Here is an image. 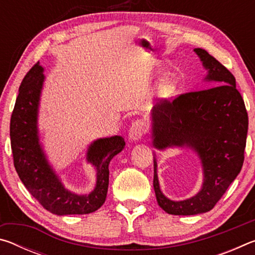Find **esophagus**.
<instances>
[{
  "label": "esophagus",
  "instance_id": "obj_1",
  "mask_svg": "<svg viewBox=\"0 0 255 255\" xmlns=\"http://www.w3.org/2000/svg\"><path fill=\"white\" fill-rule=\"evenodd\" d=\"M146 131H147V125L144 120H136L131 124L130 129H129V140L137 141L141 139V137L145 135Z\"/></svg>",
  "mask_w": 255,
  "mask_h": 255
}]
</instances>
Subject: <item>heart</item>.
<instances>
[{"label":"heart","mask_w":255,"mask_h":255,"mask_svg":"<svg viewBox=\"0 0 255 255\" xmlns=\"http://www.w3.org/2000/svg\"><path fill=\"white\" fill-rule=\"evenodd\" d=\"M175 85L176 83L173 77H166L158 85V94L161 97H167L169 94L173 92Z\"/></svg>","instance_id":"b5f03b06"}]
</instances>
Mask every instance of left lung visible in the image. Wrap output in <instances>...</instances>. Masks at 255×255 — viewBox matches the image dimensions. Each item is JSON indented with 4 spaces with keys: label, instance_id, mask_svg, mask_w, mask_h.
<instances>
[{
    "label": "left lung",
    "instance_id": "8db88e82",
    "mask_svg": "<svg viewBox=\"0 0 255 255\" xmlns=\"http://www.w3.org/2000/svg\"><path fill=\"white\" fill-rule=\"evenodd\" d=\"M193 51L207 71L205 81L213 82V88L181 94L172 102L159 101L150 111L154 147L190 148L202 167L199 191L175 201L161 191L154 157L155 196L170 215H198L213 209L241 172L247 145L248 112L234 75L205 49Z\"/></svg>",
    "mask_w": 255,
    "mask_h": 255
}]
</instances>
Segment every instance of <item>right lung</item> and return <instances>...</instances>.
Segmentation results:
<instances>
[{"label":"right lung","instance_id":"add662e5","mask_svg":"<svg viewBox=\"0 0 255 255\" xmlns=\"http://www.w3.org/2000/svg\"><path fill=\"white\" fill-rule=\"evenodd\" d=\"M45 75L36 64L21 83L10 123L11 148L14 167L28 191L51 214L84 215L105 204L109 185V164L124 149L122 136L99 138L86 150V162L97 171L96 187L88 195H79L65 188L51 166L39 138L38 114Z\"/></svg>","mask_w":255,"mask_h":255}]
</instances>
